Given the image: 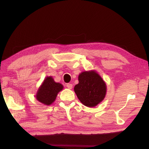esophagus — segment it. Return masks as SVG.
<instances>
[{"label":"esophagus","mask_w":149,"mask_h":149,"mask_svg":"<svg viewBox=\"0 0 149 149\" xmlns=\"http://www.w3.org/2000/svg\"><path fill=\"white\" fill-rule=\"evenodd\" d=\"M66 87L68 89H71L72 88H73V84H71V83H68L66 84Z\"/></svg>","instance_id":"1"}]
</instances>
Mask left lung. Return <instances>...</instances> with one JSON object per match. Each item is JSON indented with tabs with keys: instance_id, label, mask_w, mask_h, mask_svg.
Here are the masks:
<instances>
[{
	"instance_id": "1",
	"label": "left lung",
	"mask_w": 149,
	"mask_h": 149,
	"mask_svg": "<svg viewBox=\"0 0 149 149\" xmlns=\"http://www.w3.org/2000/svg\"><path fill=\"white\" fill-rule=\"evenodd\" d=\"M79 83L74 90L79 100L88 107H94L105 97L106 86L95 71H84L78 76Z\"/></svg>"
}]
</instances>
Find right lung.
Returning <instances> with one entry per match:
<instances>
[{
	"label": "right lung",
	"instance_id": "right-lung-1",
	"mask_svg": "<svg viewBox=\"0 0 149 149\" xmlns=\"http://www.w3.org/2000/svg\"><path fill=\"white\" fill-rule=\"evenodd\" d=\"M63 86L59 83H55L52 77L49 76L44 80L36 95L37 100L45 105H49L54 102L58 93Z\"/></svg>",
	"mask_w": 149,
	"mask_h": 149
}]
</instances>
